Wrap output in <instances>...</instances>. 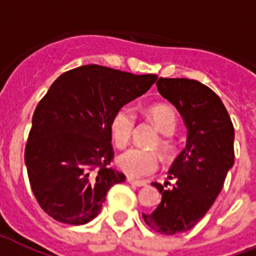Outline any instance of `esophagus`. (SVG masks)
I'll return each instance as SVG.
<instances>
[{
	"label": "esophagus",
	"mask_w": 256,
	"mask_h": 256,
	"mask_svg": "<svg viewBox=\"0 0 256 256\" xmlns=\"http://www.w3.org/2000/svg\"><path fill=\"white\" fill-rule=\"evenodd\" d=\"M128 183L132 184V186H134V187H144V186H146V182H140V180H134L132 179V178H128Z\"/></svg>",
	"instance_id": "1"
}]
</instances>
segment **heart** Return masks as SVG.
Wrapping results in <instances>:
<instances>
[{
	"mask_svg": "<svg viewBox=\"0 0 256 256\" xmlns=\"http://www.w3.org/2000/svg\"><path fill=\"white\" fill-rule=\"evenodd\" d=\"M152 122L158 130L164 134L163 138L154 142L155 148H159L164 155H170L174 150V144L166 136H171L176 130V116L171 106L164 104H156L146 110ZM134 110L128 106H120L110 118V136L114 146L122 148L130 142L134 128ZM158 155L154 150H140V148H130L118 156V166L124 174L130 178H144L150 175L158 168Z\"/></svg>",
	"mask_w": 256,
	"mask_h": 256,
	"instance_id": "obj_1",
	"label": "heart"
}]
</instances>
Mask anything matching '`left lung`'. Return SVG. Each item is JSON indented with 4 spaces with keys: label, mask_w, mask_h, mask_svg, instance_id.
I'll return each mask as SVG.
<instances>
[{
    "label": "left lung",
    "mask_w": 256,
    "mask_h": 256,
    "mask_svg": "<svg viewBox=\"0 0 256 256\" xmlns=\"http://www.w3.org/2000/svg\"><path fill=\"white\" fill-rule=\"evenodd\" d=\"M156 86L179 110L187 142L170 168L175 186L167 190L152 183L162 194V202L142 218L156 232L175 235L192 228L220 194L234 166L235 132L220 97L199 81L160 77Z\"/></svg>",
    "instance_id": "8db88e82"
}]
</instances>
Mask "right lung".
Here are the masks:
<instances>
[{"label": "right lung", "instance_id": "obj_1", "mask_svg": "<svg viewBox=\"0 0 256 256\" xmlns=\"http://www.w3.org/2000/svg\"><path fill=\"white\" fill-rule=\"evenodd\" d=\"M156 74H132L101 65L62 73L32 118L25 166L45 212L80 226L101 211L106 192L126 175L110 167V118L155 84Z\"/></svg>", "mask_w": 256, "mask_h": 256}]
</instances>
